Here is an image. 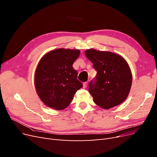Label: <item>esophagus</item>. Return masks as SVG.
I'll list each match as a JSON object with an SVG mask.
<instances>
[{
    "label": "esophagus",
    "mask_w": 157,
    "mask_h": 157,
    "mask_svg": "<svg viewBox=\"0 0 157 157\" xmlns=\"http://www.w3.org/2000/svg\"><path fill=\"white\" fill-rule=\"evenodd\" d=\"M88 82H84V83H83V88H86L87 87V86H88Z\"/></svg>",
    "instance_id": "obj_1"
}]
</instances>
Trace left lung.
<instances>
[{"label": "left lung", "mask_w": 157, "mask_h": 157, "mask_svg": "<svg viewBox=\"0 0 157 157\" xmlns=\"http://www.w3.org/2000/svg\"><path fill=\"white\" fill-rule=\"evenodd\" d=\"M85 55L97 71L88 88L94 103L105 109L122 103L130 92L132 82L131 70L125 59L112 52L94 49L86 50Z\"/></svg>", "instance_id": "1"}]
</instances>
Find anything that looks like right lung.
Segmentation results:
<instances>
[{
	"label": "right lung",
	"instance_id": "add662e5",
	"mask_svg": "<svg viewBox=\"0 0 157 157\" xmlns=\"http://www.w3.org/2000/svg\"><path fill=\"white\" fill-rule=\"evenodd\" d=\"M78 50L57 49L44 55L39 61L35 75L36 92L46 105L56 110L67 107L74 95L82 87L73 67Z\"/></svg>",
	"mask_w": 157,
	"mask_h": 157
}]
</instances>
